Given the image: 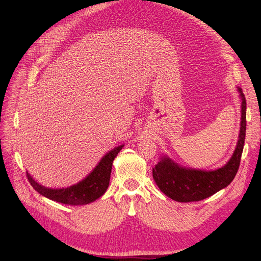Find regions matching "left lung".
<instances>
[{
    "mask_svg": "<svg viewBox=\"0 0 261 261\" xmlns=\"http://www.w3.org/2000/svg\"><path fill=\"white\" fill-rule=\"evenodd\" d=\"M241 127L237 147L225 166L214 171L184 168L168 158H163L152 168L153 179L167 197L177 202L206 199L230 184L239 169L246 130V100L241 89Z\"/></svg>",
    "mask_w": 261,
    "mask_h": 261,
    "instance_id": "obj_1",
    "label": "left lung"
}]
</instances>
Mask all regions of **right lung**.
Instances as JSON below:
<instances>
[{"label":"right lung","mask_w":261,"mask_h":261,"mask_svg":"<svg viewBox=\"0 0 261 261\" xmlns=\"http://www.w3.org/2000/svg\"><path fill=\"white\" fill-rule=\"evenodd\" d=\"M122 146L116 147L107 153L94 170L76 185L62 189L46 188L38 184L29 172H26L27 180L31 185L37 190L40 195H42L53 201L67 205H85L94 202L96 199L101 197L109 187L110 176H111L112 163Z\"/></svg>","instance_id":"add662e5"}]
</instances>
